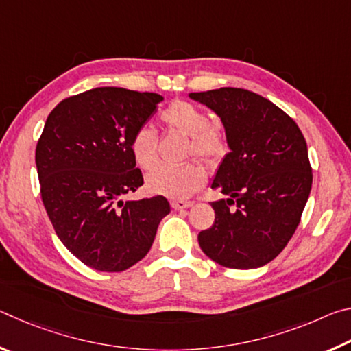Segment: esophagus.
Returning <instances> with one entry per match:
<instances>
[{
    "label": "esophagus",
    "mask_w": 351,
    "mask_h": 351,
    "mask_svg": "<svg viewBox=\"0 0 351 351\" xmlns=\"http://www.w3.org/2000/svg\"><path fill=\"white\" fill-rule=\"evenodd\" d=\"M192 206H193L192 201H184V199H175V201H171V207H173L175 210L189 209V207H192Z\"/></svg>",
    "instance_id": "34e87169"
}]
</instances>
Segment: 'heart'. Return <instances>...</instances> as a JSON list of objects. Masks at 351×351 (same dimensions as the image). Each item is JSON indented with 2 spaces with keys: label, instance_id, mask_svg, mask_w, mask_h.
<instances>
[{
  "label": "heart",
  "instance_id": "heart-1",
  "mask_svg": "<svg viewBox=\"0 0 351 351\" xmlns=\"http://www.w3.org/2000/svg\"><path fill=\"white\" fill-rule=\"evenodd\" d=\"M161 121L169 130L190 138V152L204 161H215L224 153V141L215 128L210 127L209 116L197 105L176 100L161 112ZM156 133L148 125L136 130L130 150L134 162L141 169L150 170L158 162ZM206 182V171L199 164L189 162L180 167L154 169L147 176V189L152 193L162 195L171 199H184L192 197Z\"/></svg>",
  "mask_w": 351,
  "mask_h": 351
}]
</instances>
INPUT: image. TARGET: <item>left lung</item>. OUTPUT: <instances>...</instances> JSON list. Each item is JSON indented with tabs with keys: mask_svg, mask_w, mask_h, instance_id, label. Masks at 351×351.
<instances>
[{
	"mask_svg": "<svg viewBox=\"0 0 351 351\" xmlns=\"http://www.w3.org/2000/svg\"><path fill=\"white\" fill-rule=\"evenodd\" d=\"M189 97L219 117L230 150L210 184L228 198L210 203L215 223L201 230L199 246L226 268L265 266L288 245L310 197L313 175L304 134L277 105L241 88Z\"/></svg>",
	"mask_w": 351,
	"mask_h": 351,
	"instance_id": "obj_1",
	"label": "left lung"
}]
</instances>
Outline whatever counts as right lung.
<instances>
[{
    "label": "right lung",
    "mask_w": 351,
    "mask_h": 351,
    "mask_svg": "<svg viewBox=\"0 0 351 351\" xmlns=\"http://www.w3.org/2000/svg\"><path fill=\"white\" fill-rule=\"evenodd\" d=\"M162 100L102 86L62 100L46 119L35 150L41 199L58 239L93 269L138 263L170 213L161 195L122 199L144 184L130 142Z\"/></svg>",
    "instance_id": "add662e5"
}]
</instances>
